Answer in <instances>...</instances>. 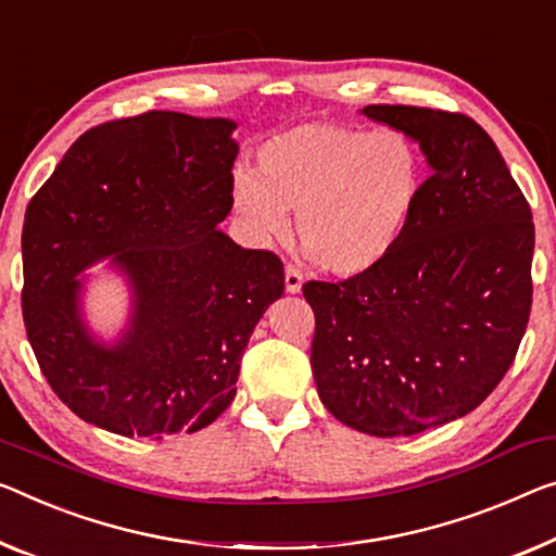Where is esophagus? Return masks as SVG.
<instances>
[{
    "instance_id": "1",
    "label": "esophagus",
    "mask_w": 556,
    "mask_h": 556,
    "mask_svg": "<svg viewBox=\"0 0 556 556\" xmlns=\"http://www.w3.org/2000/svg\"><path fill=\"white\" fill-rule=\"evenodd\" d=\"M301 288H303L301 268H295L293 263H288V266H286V290H288V293H301Z\"/></svg>"
}]
</instances>
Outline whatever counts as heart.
I'll use <instances>...</instances> for the list:
<instances>
[{"mask_svg": "<svg viewBox=\"0 0 556 556\" xmlns=\"http://www.w3.org/2000/svg\"><path fill=\"white\" fill-rule=\"evenodd\" d=\"M425 189V159L397 129L305 124L258 149V174H233V206L263 241L288 233L336 276L380 266L403 241Z\"/></svg>", "mask_w": 556, "mask_h": 556, "instance_id": "heart-1", "label": "heart"}]
</instances>
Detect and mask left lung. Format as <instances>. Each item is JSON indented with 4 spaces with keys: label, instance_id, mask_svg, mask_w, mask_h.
<instances>
[{
    "label": "left lung",
    "instance_id": "8db88e82",
    "mask_svg": "<svg viewBox=\"0 0 556 556\" xmlns=\"http://www.w3.org/2000/svg\"><path fill=\"white\" fill-rule=\"evenodd\" d=\"M363 114L420 143L432 174L380 266L303 286L315 313L311 365L336 420L407 438L472 413L505 378L532 311L534 224L469 116L403 104Z\"/></svg>",
    "mask_w": 556,
    "mask_h": 556
}]
</instances>
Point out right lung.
I'll use <instances>...</instances> for the list:
<instances>
[{"label": "right lung", "instance_id": "add662e5", "mask_svg": "<svg viewBox=\"0 0 556 556\" xmlns=\"http://www.w3.org/2000/svg\"><path fill=\"white\" fill-rule=\"evenodd\" d=\"M228 118L147 111L93 126L34 193L22 230V315L56 397L101 430L161 440L230 405L243 350L283 295V263L218 230L233 206ZM114 254L135 311L116 346L80 320L75 278Z\"/></svg>", "mask_w": 556, "mask_h": 556}]
</instances>
